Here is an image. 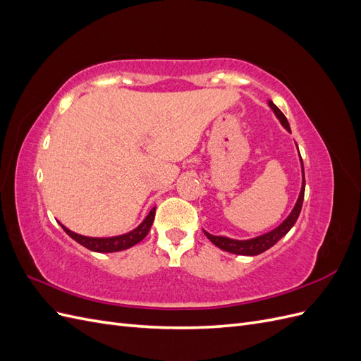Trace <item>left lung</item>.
<instances>
[{"label":"left lung","mask_w":361,"mask_h":361,"mask_svg":"<svg viewBox=\"0 0 361 361\" xmlns=\"http://www.w3.org/2000/svg\"><path fill=\"white\" fill-rule=\"evenodd\" d=\"M269 106L272 108V111L276 113V116L279 117V120L281 122V125L285 126L289 133H290V128L288 123V118L285 117L279 108L272 104V101H269ZM301 167H302V159H301ZM304 190H305V179H304V167H302V187H301V192H300V197L297 200V204H295L293 211L290 212V215L286 218L285 221H283L277 228L274 231H271L265 235L253 238V239H247V241H236V239H231V238H224V236H215L204 232V235L207 236V239L212 244H215L218 248H221L224 251H228V253H233V255H243V256H256L264 253L268 248H271L274 244H277L280 239L285 236L292 226L295 224V221L298 220L300 212H301V207H302V200H304Z\"/></svg>","instance_id":"obj_1"}]
</instances>
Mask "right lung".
Segmentation results:
<instances>
[{
  "label": "right lung",
  "instance_id": "right-lung-1",
  "mask_svg": "<svg viewBox=\"0 0 361 361\" xmlns=\"http://www.w3.org/2000/svg\"><path fill=\"white\" fill-rule=\"evenodd\" d=\"M154 218H155V207L149 212V215L145 218V221L141 223L137 228H134L133 232L125 233L122 236H113V238H89V236L73 233L64 226L61 227L64 232H66L72 239H75V241L81 244L82 247L89 248L92 251H99V253H113V251L126 250L129 247L138 244L140 241H143L150 231Z\"/></svg>",
  "mask_w": 361,
  "mask_h": 361
}]
</instances>
